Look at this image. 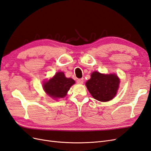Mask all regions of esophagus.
Segmentation results:
<instances>
[{"instance_id":"1","label":"esophagus","mask_w":151,"mask_h":151,"mask_svg":"<svg viewBox=\"0 0 151 151\" xmlns=\"http://www.w3.org/2000/svg\"><path fill=\"white\" fill-rule=\"evenodd\" d=\"M83 81H84L83 78H80V79L77 80V83H78V84H83Z\"/></svg>"}]
</instances>
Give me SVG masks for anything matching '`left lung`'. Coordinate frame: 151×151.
I'll list each match as a JSON object with an SVG mask.
<instances>
[{
    "label": "left lung",
    "instance_id": "1",
    "mask_svg": "<svg viewBox=\"0 0 151 151\" xmlns=\"http://www.w3.org/2000/svg\"><path fill=\"white\" fill-rule=\"evenodd\" d=\"M119 83V79L115 74L104 75L95 71L86 82V86L95 99L107 102L116 96Z\"/></svg>",
    "mask_w": 151,
    "mask_h": 151
}]
</instances>
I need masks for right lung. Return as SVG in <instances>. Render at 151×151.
<instances>
[{
    "mask_svg": "<svg viewBox=\"0 0 151 151\" xmlns=\"http://www.w3.org/2000/svg\"><path fill=\"white\" fill-rule=\"evenodd\" d=\"M75 83L74 80L66 78L63 72H58L52 78L44 85L45 92L54 99L63 98L66 96L71 86Z\"/></svg>",
    "mask_w": 151,
    "mask_h": 151,
    "instance_id": "right-lung-1",
    "label": "right lung"
}]
</instances>
